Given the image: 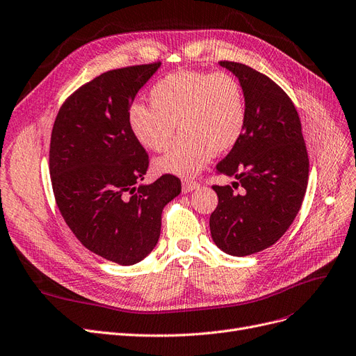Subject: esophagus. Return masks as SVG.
<instances>
[{
  "instance_id": "34e87169",
  "label": "esophagus",
  "mask_w": 356,
  "mask_h": 356,
  "mask_svg": "<svg viewBox=\"0 0 356 356\" xmlns=\"http://www.w3.org/2000/svg\"><path fill=\"white\" fill-rule=\"evenodd\" d=\"M198 188H200V183L195 181V180H185V181H183V185H181V189L185 193L192 192V191L198 189Z\"/></svg>"
}]
</instances>
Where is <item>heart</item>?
<instances>
[{"label":"heart","instance_id":"heart-1","mask_svg":"<svg viewBox=\"0 0 356 356\" xmlns=\"http://www.w3.org/2000/svg\"><path fill=\"white\" fill-rule=\"evenodd\" d=\"M151 107L131 105L127 122L136 140L149 151L164 152L155 161L158 173L193 176L209 156L229 152L246 123V104L238 79L227 72L181 70L167 74L149 90Z\"/></svg>","mask_w":356,"mask_h":356}]
</instances>
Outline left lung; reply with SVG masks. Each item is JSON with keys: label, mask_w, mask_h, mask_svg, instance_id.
<instances>
[{"label": "left lung", "mask_w": 356, "mask_h": 356, "mask_svg": "<svg viewBox=\"0 0 356 356\" xmlns=\"http://www.w3.org/2000/svg\"><path fill=\"white\" fill-rule=\"evenodd\" d=\"M239 79L246 104L245 130L217 164L234 177L213 189L218 205L209 217L214 243L229 255L257 254L291 227L307 192L309 160L298 111L286 92L249 65L220 61ZM241 187L243 191L236 193Z\"/></svg>", "instance_id": "obj_1"}]
</instances>
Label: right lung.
<instances>
[{"mask_svg": "<svg viewBox=\"0 0 356 356\" xmlns=\"http://www.w3.org/2000/svg\"><path fill=\"white\" fill-rule=\"evenodd\" d=\"M160 65L99 74L64 101L51 134L49 175L65 225L90 252L120 266L152 251L163 208L181 192L173 175L139 185L149 156L127 122L139 89Z\"/></svg>", "mask_w": 356, "mask_h": 356, "instance_id": "obj_1", "label": "right lung"}]
</instances>
